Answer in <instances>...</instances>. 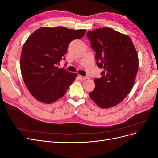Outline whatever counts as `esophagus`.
I'll use <instances>...</instances> for the list:
<instances>
[{"instance_id":"esophagus-1","label":"esophagus","mask_w":158,"mask_h":158,"mask_svg":"<svg viewBox=\"0 0 158 158\" xmlns=\"http://www.w3.org/2000/svg\"><path fill=\"white\" fill-rule=\"evenodd\" d=\"M78 77L80 80H86L88 78L86 76H81V75H78Z\"/></svg>"}]
</instances>
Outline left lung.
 <instances>
[{
    "instance_id": "left-lung-1",
    "label": "left lung",
    "mask_w": 158,
    "mask_h": 158,
    "mask_svg": "<svg viewBox=\"0 0 158 158\" xmlns=\"http://www.w3.org/2000/svg\"><path fill=\"white\" fill-rule=\"evenodd\" d=\"M102 76L94 79L89 97L103 109L120 103L131 92L138 69V55L131 37L111 28L102 27L87 33Z\"/></svg>"
}]
</instances>
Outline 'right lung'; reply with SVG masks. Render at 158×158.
<instances>
[{
	"instance_id": "obj_1",
	"label": "right lung",
	"mask_w": 158,
	"mask_h": 158,
	"mask_svg": "<svg viewBox=\"0 0 158 158\" xmlns=\"http://www.w3.org/2000/svg\"><path fill=\"white\" fill-rule=\"evenodd\" d=\"M86 30L42 27L27 38L20 56L23 82L38 101L49 104L61 98L77 74L59 68L70 43L82 38Z\"/></svg>"
}]
</instances>
